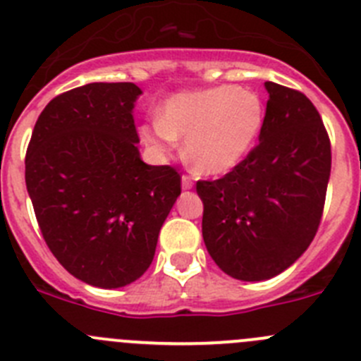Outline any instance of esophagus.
<instances>
[{"label":"esophagus","mask_w":361,"mask_h":361,"mask_svg":"<svg viewBox=\"0 0 361 361\" xmlns=\"http://www.w3.org/2000/svg\"><path fill=\"white\" fill-rule=\"evenodd\" d=\"M181 187H183V190H190V188L194 187V181H192V178L188 176V174H183V176H181Z\"/></svg>","instance_id":"esophagus-1"}]
</instances>
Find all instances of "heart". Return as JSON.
Wrapping results in <instances>:
<instances>
[{
  "label": "heart",
  "instance_id": "1",
  "mask_svg": "<svg viewBox=\"0 0 361 361\" xmlns=\"http://www.w3.org/2000/svg\"><path fill=\"white\" fill-rule=\"evenodd\" d=\"M265 123V104L255 90L222 85L171 97L160 117L140 126V137L157 151L185 139V154L201 174H226L245 160Z\"/></svg>",
  "mask_w": 361,
  "mask_h": 361
}]
</instances>
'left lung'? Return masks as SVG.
I'll return each instance as SVG.
<instances>
[{"label":"left lung","mask_w":361,"mask_h":361,"mask_svg":"<svg viewBox=\"0 0 361 361\" xmlns=\"http://www.w3.org/2000/svg\"><path fill=\"white\" fill-rule=\"evenodd\" d=\"M265 89L260 142L226 176L196 185L204 245L242 281L274 278L308 249L331 173V144L312 101L274 82Z\"/></svg>","instance_id":"obj_1"}]
</instances>
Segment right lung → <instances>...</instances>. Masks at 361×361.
Listing matches in <instances>:
<instances>
[{"mask_svg":"<svg viewBox=\"0 0 361 361\" xmlns=\"http://www.w3.org/2000/svg\"><path fill=\"white\" fill-rule=\"evenodd\" d=\"M135 83H89L53 97L26 151V188L49 251L74 278L119 288L151 265L181 194L169 165L140 160Z\"/></svg>","mask_w":361,"mask_h":361,"instance_id":"obj_1","label":"right lung"}]
</instances>
